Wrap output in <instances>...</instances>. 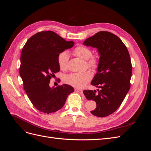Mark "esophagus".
I'll return each instance as SVG.
<instances>
[{
    "instance_id": "1",
    "label": "esophagus",
    "mask_w": 151,
    "mask_h": 151,
    "mask_svg": "<svg viewBox=\"0 0 151 151\" xmlns=\"http://www.w3.org/2000/svg\"><path fill=\"white\" fill-rule=\"evenodd\" d=\"M75 91H76V92H77V93H80V94H83V90L79 89H75Z\"/></svg>"
}]
</instances>
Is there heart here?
Wrapping results in <instances>:
<instances>
[{
  "label": "heart",
  "instance_id": "heart-1",
  "mask_svg": "<svg viewBox=\"0 0 151 151\" xmlns=\"http://www.w3.org/2000/svg\"><path fill=\"white\" fill-rule=\"evenodd\" d=\"M74 53L76 56L86 60L87 65L92 70H96L99 65V59L97 56L92 55L91 50L84 45L77 47ZM68 53L64 51L58 54L57 57L58 65L60 69L65 70L68 67ZM90 72L86 71L82 73H72L64 77V81L68 84L77 88H82L88 84L91 79Z\"/></svg>",
  "mask_w": 151,
  "mask_h": 151
}]
</instances>
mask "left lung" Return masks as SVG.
Listing matches in <instances>:
<instances>
[{"label": "left lung", "mask_w": 151, "mask_h": 151, "mask_svg": "<svg viewBox=\"0 0 151 151\" xmlns=\"http://www.w3.org/2000/svg\"><path fill=\"white\" fill-rule=\"evenodd\" d=\"M83 45L96 48L100 55L98 72L91 83L98 89L83 93L88 100L96 103V108L91 113L98 117L107 116L120 107L130 89V55L122 41L108 31L98 32L86 39Z\"/></svg>", "instance_id": "1"}]
</instances>
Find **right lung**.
Masks as SVG:
<instances>
[{
    "label": "right lung",
    "mask_w": 151,
    "mask_h": 151,
    "mask_svg": "<svg viewBox=\"0 0 151 151\" xmlns=\"http://www.w3.org/2000/svg\"><path fill=\"white\" fill-rule=\"evenodd\" d=\"M74 45V42H67L55 32L47 31L32 36L22 48L19 74L26 93L40 111L49 114L59 110L74 91L68 84L49 86L52 77L60 70L58 54Z\"/></svg>",
    "instance_id": "1"
}]
</instances>
